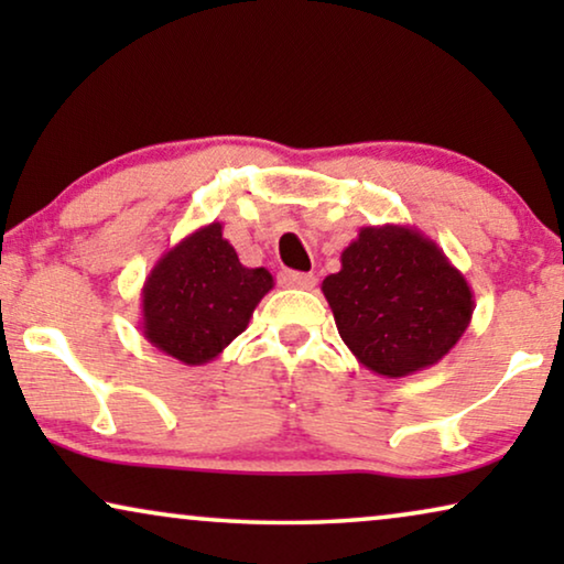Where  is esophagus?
Masks as SVG:
<instances>
[{"mask_svg": "<svg viewBox=\"0 0 564 564\" xmlns=\"http://www.w3.org/2000/svg\"><path fill=\"white\" fill-rule=\"evenodd\" d=\"M282 288H295V290H313L315 288V274L305 272H282L280 274Z\"/></svg>", "mask_w": 564, "mask_h": 564, "instance_id": "esophagus-1", "label": "esophagus"}]
</instances>
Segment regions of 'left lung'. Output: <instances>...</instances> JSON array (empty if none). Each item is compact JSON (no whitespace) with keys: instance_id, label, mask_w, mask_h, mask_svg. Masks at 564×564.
I'll return each instance as SVG.
<instances>
[{"instance_id":"obj_1","label":"left lung","mask_w":564,"mask_h":564,"mask_svg":"<svg viewBox=\"0 0 564 564\" xmlns=\"http://www.w3.org/2000/svg\"><path fill=\"white\" fill-rule=\"evenodd\" d=\"M338 334L375 375L408 377L442 361L473 321L465 274L413 226H365L321 284Z\"/></svg>"}]
</instances>
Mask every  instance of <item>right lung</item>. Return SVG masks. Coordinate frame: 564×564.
Segmentation results:
<instances>
[{"instance_id": "obj_1", "label": "right lung", "mask_w": 564, "mask_h": 564, "mask_svg": "<svg viewBox=\"0 0 564 564\" xmlns=\"http://www.w3.org/2000/svg\"><path fill=\"white\" fill-rule=\"evenodd\" d=\"M272 288L274 276L264 267H243L220 223H210L182 238L145 276L141 330L182 365H207L243 334Z\"/></svg>"}]
</instances>
